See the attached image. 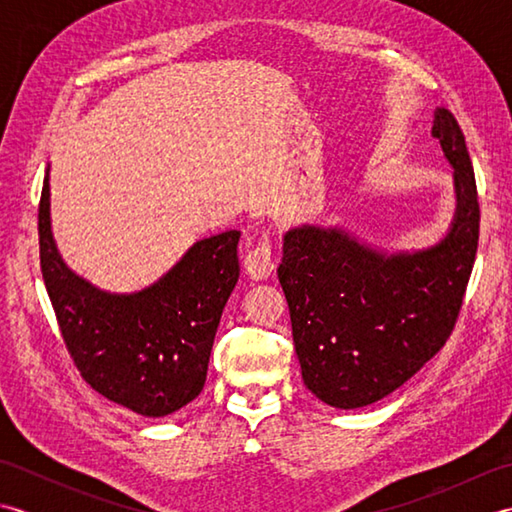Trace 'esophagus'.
<instances>
[{"mask_svg": "<svg viewBox=\"0 0 512 512\" xmlns=\"http://www.w3.org/2000/svg\"><path fill=\"white\" fill-rule=\"evenodd\" d=\"M244 270L253 281H264L273 275L275 270L273 246H270L268 237H262L253 248L248 250V255L244 259Z\"/></svg>", "mask_w": 512, "mask_h": 512, "instance_id": "obj_1", "label": "esophagus"}]
</instances>
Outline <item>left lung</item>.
Returning <instances> with one entry per match:
<instances>
[{
	"label": "left lung",
	"instance_id": "1",
	"mask_svg": "<svg viewBox=\"0 0 512 512\" xmlns=\"http://www.w3.org/2000/svg\"><path fill=\"white\" fill-rule=\"evenodd\" d=\"M431 136L453 167L455 211L438 242L387 250L341 224L290 226L277 268L303 383L334 409L374 405L440 352L469 284L480 204L462 129L444 107Z\"/></svg>",
	"mask_w": 512,
	"mask_h": 512
}]
</instances>
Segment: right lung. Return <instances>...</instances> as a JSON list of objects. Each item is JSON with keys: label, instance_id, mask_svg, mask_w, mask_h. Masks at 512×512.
Instances as JSON below:
<instances>
[{"label": "right lung", "instance_id": "obj_1", "mask_svg": "<svg viewBox=\"0 0 512 512\" xmlns=\"http://www.w3.org/2000/svg\"><path fill=\"white\" fill-rule=\"evenodd\" d=\"M239 231L198 239L134 292L94 286L63 262L52 235L50 165L39 204L41 273L81 376L107 400L162 418L200 396L222 310L239 279Z\"/></svg>", "mask_w": 512, "mask_h": 512}]
</instances>
